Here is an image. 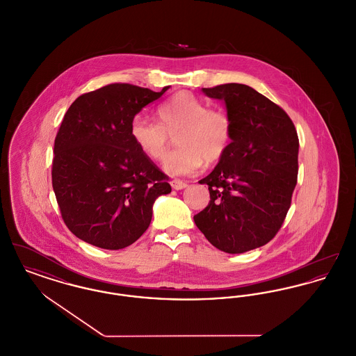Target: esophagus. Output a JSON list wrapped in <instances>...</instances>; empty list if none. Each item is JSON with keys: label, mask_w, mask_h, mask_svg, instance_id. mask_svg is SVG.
<instances>
[{"label": "esophagus", "mask_w": 356, "mask_h": 356, "mask_svg": "<svg viewBox=\"0 0 356 356\" xmlns=\"http://www.w3.org/2000/svg\"><path fill=\"white\" fill-rule=\"evenodd\" d=\"M170 186H172V188L173 189H184L188 184L186 183V181H181V180H179V179H175V180H172L170 181Z\"/></svg>", "instance_id": "obj_1"}]
</instances>
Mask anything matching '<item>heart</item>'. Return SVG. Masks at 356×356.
I'll return each mask as SVG.
<instances>
[{
    "mask_svg": "<svg viewBox=\"0 0 356 356\" xmlns=\"http://www.w3.org/2000/svg\"><path fill=\"white\" fill-rule=\"evenodd\" d=\"M159 124L137 115L130 124V136L149 159L161 161L170 137L179 149L172 152L163 168L168 175L181 176L206 164L218 163L229 150L232 137L230 115L187 91H180L157 108Z\"/></svg>",
    "mask_w": 356,
    "mask_h": 356,
    "instance_id": "1",
    "label": "heart"
}]
</instances>
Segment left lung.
<instances>
[{
  "label": "left lung",
  "mask_w": 356,
  "mask_h": 356,
  "mask_svg": "<svg viewBox=\"0 0 356 356\" xmlns=\"http://www.w3.org/2000/svg\"><path fill=\"white\" fill-rule=\"evenodd\" d=\"M226 104L232 137L226 154L202 179L209 206L193 216L209 243L229 254L270 242L291 207L298 172V137L289 115L246 84L203 88Z\"/></svg>",
  "instance_id": "obj_1"
}]
</instances>
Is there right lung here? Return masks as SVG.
Here are the masks:
<instances>
[{
  "label": "right lung",
  "instance_id": "right-lung-1",
  "mask_svg": "<svg viewBox=\"0 0 356 356\" xmlns=\"http://www.w3.org/2000/svg\"><path fill=\"white\" fill-rule=\"evenodd\" d=\"M160 92L111 83L78 97L55 138L52 187L65 226L84 242L120 250L152 220L154 200L172 188L130 136L136 114Z\"/></svg>",
  "mask_w": 356,
  "mask_h": 356
}]
</instances>
